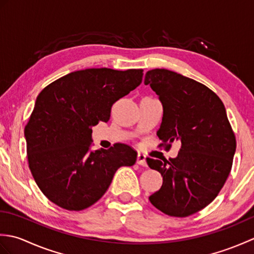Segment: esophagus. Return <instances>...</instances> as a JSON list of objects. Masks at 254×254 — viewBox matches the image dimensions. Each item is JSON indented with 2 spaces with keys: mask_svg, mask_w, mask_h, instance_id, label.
<instances>
[{
  "mask_svg": "<svg viewBox=\"0 0 254 254\" xmlns=\"http://www.w3.org/2000/svg\"><path fill=\"white\" fill-rule=\"evenodd\" d=\"M136 164L141 165V166H147L146 164V156H145L144 154H138L137 155V159H136Z\"/></svg>",
  "mask_w": 254,
  "mask_h": 254,
  "instance_id": "obj_1",
  "label": "esophagus"
}]
</instances>
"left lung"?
<instances>
[{"label":"left lung","mask_w":254,"mask_h":254,"mask_svg":"<svg viewBox=\"0 0 254 254\" xmlns=\"http://www.w3.org/2000/svg\"><path fill=\"white\" fill-rule=\"evenodd\" d=\"M144 83L164 107L159 146L169 150L172 143L181 142L176 158H146L149 168L163 177V186L149 201L169 216H190L212 203L227 180L235 133L223 101L205 85L165 68L150 69Z\"/></svg>","instance_id":"obj_1"}]
</instances>
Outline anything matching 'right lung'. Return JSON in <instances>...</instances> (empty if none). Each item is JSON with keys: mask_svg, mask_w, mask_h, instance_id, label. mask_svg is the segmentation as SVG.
Returning <instances> with one entry per match:
<instances>
[{"mask_svg": "<svg viewBox=\"0 0 254 254\" xmlns=\"http://www.w3.org/2000/svg\"><path fill=\"white\" fill-rule=\"evenodd\" d=\"M143 69L86 68L52 82L38 95L25 127L27 158L41 192L67 210L95 204L116 171L135 164L127 144L89 150L91 127L108 122L111 107L142 83Z\"/></svg>", "mask_w": 254, "mask_h": 254, "instance_id": "add662e5", "label": "right lung"}]
</instances>
